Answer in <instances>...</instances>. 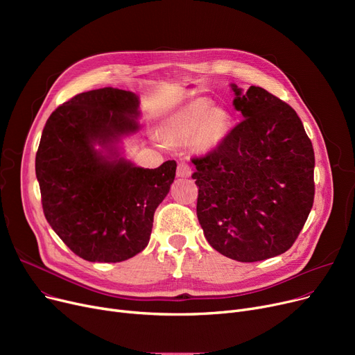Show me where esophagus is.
<instances>
[{
	"instance_id": "obj_1",
	"label": "esophagus",
	"mask_w": 355,
	"mask_h": 355,
	"mask_svg": "<svg viewBox=\"0 0 355 355\" xmlns=\"http://www.w3.org/2000/svg\"><path fill=\"white\" fill-rule=\"evenodd\" d=\"M191 175V166L187 162H180L177 165V177L187 178Z\"/></svg>"
}]
</instances>
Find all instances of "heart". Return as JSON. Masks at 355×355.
Here are the masks:
<instances>
[{
  "instance_id": "heart-1",
  "label": "heart",
  "mask_w": 355,
  "mask_h": 355,
  "mask_svg": "<svg viewBox=\"0 0 355 355\" xmlns=\"http://www.w3.org/2000/svg\"><path fill=\"white\" fill-rule=\"evenodd\" d=\"M230 115L225 107L213 106L209 98H196L168 118L159 129L168 144H187L198 153H210L227 137Z\"/></svg>"
}]
</instances>
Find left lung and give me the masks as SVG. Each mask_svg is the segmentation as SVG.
<instances>
[{
    "label": "left lung",
    "mask_w": 355,
    "mask_h": 355,
    "mask_svg": "<svg viewBox=\"0 0 355 355\" xmlns=\"http://www.w3.org/2000/svg\"><path fill=\"white\" fill-rule=\"evenodd\" d=\"M243 121L206 157L193 158L197 217L207 241L237 262L285 253L313 204L315 155L296 112L268 90L234 83Z\"/></svg>",
    "instance_id": "8db88e82"
}]
</instances>
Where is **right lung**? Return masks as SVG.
<instances>
[{
    "label": "right lung",
    "mask_w": 355,
    "mask_h": 355,
    "mask_svg": "<svg viewBox=\"0 0 355 355\" xmlns=\"http://www.w3.org/2000/svg\"><path fill=\"white\" fill-rule=\"evenodd\" d=\"M139 115L135 93L103 87L60 105L43 129L35 175L44 216L89 262L116 263L142 252L175 178V161L149 170L121 155L119 142L139 129Z\"/></svg>",
    "instance_id": "right-lung-1"
}]
</instances>
